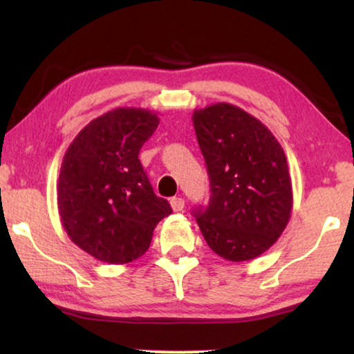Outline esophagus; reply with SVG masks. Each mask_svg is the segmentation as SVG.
Returning a JSON list of instances; mask_svg holds the SVG:
<instances>
[{"instance_id":"1","label":"esophagus","mask_w":354,"mask_h":354,"mask_svg":"<svg viewBox=\"0 0 354 354\" xmlns=\"http://www.w3.org/2000/svg\"><path fill=\"white\" fill-rule=\"evenodd\" d=\"M170 205H171V209L175 212L183 211V209H184V198H181V196H175V198L170 200Z\"/></svg>"}]
</instances>
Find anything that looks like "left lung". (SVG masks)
<instances>
[{
  "label": "left lung",
  "instance_id": "left-lung-1",
  "mask_svg": "<svg viewBox=\"0 0 354 354\" xmlns=\"http://www.w3.org/2000/svg\"><path fill=\"white\" fill-rule=\"evenodd\" d=\"M192 120L211 184L209 205L194 211L201 234L226 261L254 259L290 218L284 149L266 124L230 103L196 109Z\"/></svg>",
  "mask_w": 354,
  "mask_h": 354
}]
</instances>
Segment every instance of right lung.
Segmentation results:
<instances>
[{"mask_svg": "<svg viewBox=\"0 0 354 354\" xmlns=\"http://www.w3.org/2000/svg\"><path fill=\"white\" fill-rule=\"evenodd\" d=\"M159 117L117 107L80 131L64 156L57 207L70 241L95 259L133 262L145 253L156 225L171 214L153 192L139 160Z\"/></svg>", "mask_w": 354, "mask_h": 354, "instance_id": "right-lung-1", "label": "right lung"}]
</instances>
